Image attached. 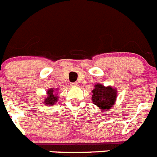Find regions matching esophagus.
<instances>
[{
	"instance_id": "1",
	"label": "esophagus",
	"mask_w": 157,
	"mask_h": 157,
	"mask_svg": "<svg viewBox=\"0 0 157 157\" xmlns=\"http://www.w3.org/2000/svg\"><path fill=\"white\" fill-rule=\"evenodd\" d=\"M78 85V82H72V83H71V86H77Z\"/></svg>"
}]
</instances>
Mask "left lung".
Wrapping results in <instances>:
<instances>
[{"label":"left lung","mask_w":157,"mask_h":157,"mask_svg":"<svg viewBox=\"0 0 157 157\" xmlns=\"http://www.w3.org/2000/svg\"><path fill=\"white\" fill-rule=\"evenodd\" d=\"M92 93L93 103L102 110H109L114 105L116 90L111 86L105 87L101 84H97Z\"/></svg>","instance_id":"obj_1"}]
</instances>
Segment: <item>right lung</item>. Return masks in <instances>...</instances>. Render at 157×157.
Here are the masks:
<instances>
[{
  "instance_id": "right-lung-1",
  "label": "right lung",
  "mask_w": 157,
  "mask_h": 157,
  "mask_svg": "<svg viewBox=\"0 0 157 157\" xmlns=\"http://www.w3.org/2000/svg\"><path fill=\"white\" fill-rule=\"evenodd\" d=\"M54 91L52 89H50V90H48L47 91V98L45 99V101H44V103L46 105H55L56 104V101H58V98L54 94Z\"/></svg>"
}]
</instances>
